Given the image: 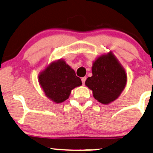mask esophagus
Wrapping results in <instances>:
<instances>
[{
  "label": "esophagus",
  "instance_id": "34e87169",
  "mask_svg": "<svg viewBox=\"0 0 153 153\" xmlns=\"http://www.w3.org/2000/svg\"><path fill=\"white\" fill-rule=\"evenodd\" d=\"M86 79H87L86 77H83V78H81V80H82V85H85V80H86Z\"/></svg>",
  "mask_w": 153,
  "mask_h": 153
}]
</instances>
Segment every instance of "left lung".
I'll return each instance as SVG.
<instances>
[{
	"mask_svg": "<svg viewBox=\"0 0 153 153\" xmlns=\"http://www.w3.org/2000/svg\"><path fill=\"white\" fill-rule=\"evenodd\" d=\"M92 76L89 77L85 85L92 90L94 99L107 104L117 100L126 84L124 69L110 52L94 61L92 68Z\"/></svg>",
	"mask_w": 153,
	"mask_h": 153,
	"instance_id": "1",
	"label": "left lung"
}]
</instances>
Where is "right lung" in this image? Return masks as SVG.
<instances>
[{"instance_id":"add662e5","label":"right lung","mask_w":153,"mask_h":153,"mask_svg":"<svg viewBox=\"0 0 153 153\" xmlns=\"http://www.w3.org/2000/svg\"><path fill=\"white\" fill-rule=\"evenodd\" d=\"M39 82L47 97L56 103L64 102L73 88L82 85L75 71L61 60L51 63L40 73Z\"/></svg>"}]
</instances>
